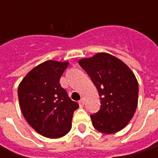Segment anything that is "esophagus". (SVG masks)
I'll return each mask as SVG.
<instances>
[{
  "label": "esophagus",
  "mask_w": 158,
  "mask_h": 158,
  "mask_svg": "<svg viewBox=\"0 0 158 158\" xmlns=\"http://www.w3.org/2000/svg\"><path fill=\"white\" fill-rule=\"evenodd\" d=\"M79 104L80 107H83V106H84V98L80 99V100L79 101Z\"/></svg>",
  "instance_id": "obj_1"
}]
</instances>
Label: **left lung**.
<instances>
[{"mask_svg": "<svg viewBox=\"0 0 158 158\" xmlns=\"http://www.w3.org/2000/svg\"><path fill=\"white\" fill-rule=\"evenodd\" d=\"M98 91L101 106L90 115L94 127L104 134H114L125 128L138 106L139 84L132 70L116 57L97 53L79 60Z\"/></svg>", "mask_w": 158, "mask_h": 158, "instance_id": "8db88e82", "label": "left lung"}]
</instances>
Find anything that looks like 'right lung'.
<instances>
[{
	"label": "right lung",
	"mask_w": 158,
	"mask_h": 158,
	"mask_svg": "<svg viewBox=\"0 0 158 158\" xmlns=\"http://www.w3.org/2000/svg\"><path fill=\"white\" fill-rule=\"evenodd\" d=\"M69 62L47 60L28 72L18 88L21 110L28 123L50 139L63 137L71 129L79 104L69 98L60 79Z\"/></svg>",
	"instance_id": "obj_1"
}]
</instances>
